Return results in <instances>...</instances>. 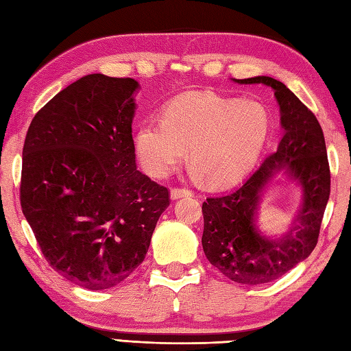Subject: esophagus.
Wrapping results in <instances>:
<instances>
[{
  "label": "esophagus",
  "instance_id": "1",
  "mask_svg": "<svg viewBox=\"0 0 351 351\" xmlns=\"http://www.w3.org/2000/svg\"><path fill=\"white\" fill-rule=\"evenodd\" d=\"M184 196H191V191L189 189H171L170 190L171 199H181Z\"/></svg>",
  "mask_w": 351,
  "mask_h": 351
}]
</instances>
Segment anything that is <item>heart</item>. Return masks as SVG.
<instances>
[{
	"label": "heart",
	"mask_w": 351,
	"mask_h": 351,
	"mask_svg": "<svg viewBox=\"0 0 351 351\" xmlns=\"http://www.w3.org/2000/svg\"><path fill=\"white\" fill-rule=\"evenodd\" d=\"M268 132L270 117L261 104L195 92L169 101L161 122H141L134 132V151L146 173L162 178L190 146L191 173L220 187L253 166Z\"/></svg>",
	"instance_id": "b5f03b06"
}]
</instances>
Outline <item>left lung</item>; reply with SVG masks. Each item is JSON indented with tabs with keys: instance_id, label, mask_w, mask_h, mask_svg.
<instances>
[{
	"instance_id": "obj_1",
	"label": "left lung",
	"mask_w": 351,
	"mask_h": 351,
	"mask_svg": "<svg viewBox=\"0 0 351 351\" xmlns=\"http://www.w3.org/2000/svg\"><path fill=\"white\" fill-rule=\"evenodd\" d=\"M234 81L273 88L283 136L276 151L238 187L204 202L202 247L206 259L228 279L261 285L279 279L315 249L330 195V170L322 126L285 84L271 77ZM278 173L300 185L302 204L289 232L271 237L258 226L257 208L266 185Z\"/></svg>"
}]
</instances>
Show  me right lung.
Listing matches in <instances>:
<instances>
[{"label": "right lung", "instance_id": "add662e5", "mask_svg": "<svg viewBox=\"0 0 351 351\" xmlns=\"http://www.w3.org/2000/svg\"><path fill=\"white\" fill-rule=\"evenodd\" d=\"M132 78L90 73L29 123L21 206L48 264L87 289L116 287L143 263L169 190L137 170Z\"/></svg>", "mask_w": 351, "mask_h": 351}]
</instances>
